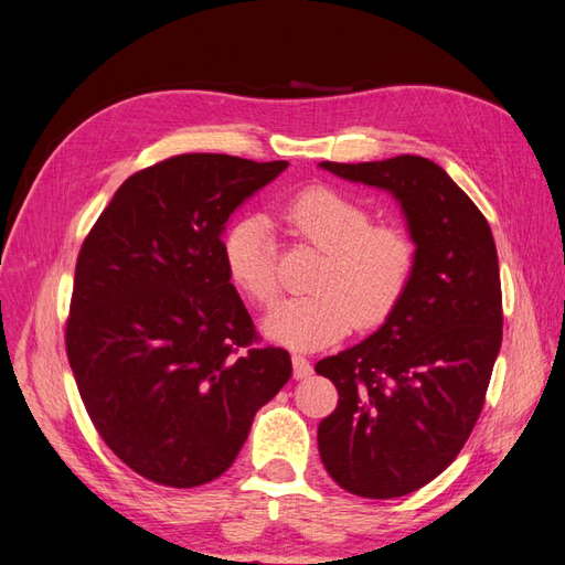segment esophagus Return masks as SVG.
I'll list each match as a JSON object with an SVG mask.
<instances>
[{
	"label": "esophagus",
	"mask_w": 565,
	"mask_h": 565,
	"mask_svg": "<svg viewBox=\"0 0 565 565\" xmlns=\"http://www.w3.org/2000/svg\"><path fill=\"white\" fill-rule=\"evenodd\" d=\"M291 363H294V377L296 380H306V377H310V374H312V365H310V360L306 355L294 353L291 355Z\"/></svg>",
	"instance_id": "34e87169"
}]
</instances>
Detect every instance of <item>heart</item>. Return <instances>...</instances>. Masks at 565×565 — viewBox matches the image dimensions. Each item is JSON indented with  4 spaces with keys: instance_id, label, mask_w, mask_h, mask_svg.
<instances>
[{
    "instance_id": "heart-1",
    "label": "heart",
    "mask_w": 565,
    "mask_h": 565,
    "mask_svg": "<svg viewBox=\"0 0 565 565\" xmlns=\"http://www.w3.org/2000/svg\"><path fill=\"white\" fill-rule=\"evenodd\" d=\"M281 222L296 241L322 250L310 279L315 294L279 302L265 331L291 349H322L358 327L384 322L406 296L417 245L406 228L372 222L358 198L312 185L288 198ZM222 257L228 279L257 306L279 296L277 245L267 216L245 214L224 231Z\"/></svg>"
}]
</instances>
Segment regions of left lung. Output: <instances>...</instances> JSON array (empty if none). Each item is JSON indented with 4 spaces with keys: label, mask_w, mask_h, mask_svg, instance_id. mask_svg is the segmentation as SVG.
<instances>
[{
    "label": "left lung",
    "mask_w": 565,
    "mask_h": 565,
    "mask_svg": "<svg viewBox=\"0 0 565 565\" xmlns=\"http://www.w3.org/2000/svg\"><path fill=\"white\" fill-rule=\"evenodd\" d=\"M320 167L392 193L417 245L411 286L386 322L315 365L339 392L317 429L331 480L394 499L451 466L482 413L503 334L497 245L484 214L431 159Z\"/></svg>",
    "instance_id": "8db88e82"
}]
</instances>
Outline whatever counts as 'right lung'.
Masks as SVG:
<instances>
[{
	"label": "right lung",
	"instance_id": "right-lung-1",
	"mask_svg": "<svg viewBox=\"0 0 565 565\" xmlns=\"http://www.w3.org/2000/svg\"><path fill=\"white\" fill-rule=\"evenodd\" d=\"M286 167L169 157L128 177L81 245L68 365L99 437L145 480L226 472L291 377L288 351L257 345L222 257L228 216Z\"/></svg>",
	"mask_w": 565,
	"mask_h": 565
}]
</instances>
